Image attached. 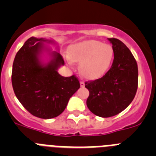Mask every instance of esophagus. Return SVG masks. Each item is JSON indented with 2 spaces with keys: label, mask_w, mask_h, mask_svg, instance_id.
I'll return each instance as SVG.
<instances>
[{
  "label": "esophagus",
  "mask_w": 156,
  "mask_h": 156,
  "mask_svg": "<svg viewBox=\"0 0 156 156\" xmlns=\"http://www.w3.org/2000/svg\"><path fill=\"white\" fill-rule=\"evenodd\" d=\"M80 84L81 87H83L85 86V83L83 82V81H80Z\"/></svg>",
  "instance_id": "esophagus-1"
}]
</instances>
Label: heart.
<instances>
[{
    "label": "heart",
    "mask_w": 156,
    "mask_h": 156,
    "mask_svg": "<svg viewBox=\"0 0 156 156\" xmlns=\"http://www.w3.org/2000/svg\"><path fill=\"white\" fill-rule=\"evenodd\" d=\"M114 58L112 47L98 41H84L70 46L67 60L80 63V72L88 80H97L108 72Z\"/></svg>",
    "instance_id": "1"
}]
</instances>
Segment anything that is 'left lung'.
<instances>
[{
  "label": "left lung",
  "instance_id": "8db88e82",
  "mask_svg": "<svg viewBox=\"0 0 156 156\" xmlns=\"http://www.w3.org/2000/svg\"><path fill=\"white\" fill-rule=\"evenodd\" d=\"M114 51L111 68L100 79L85 83L90 94L87 105L92 113L107 118L126 108L137 92L138 69L129 48L121 41L108 38Z\"/></svg>",
  "mask_w": 156,
  "mask_h": 156
}]
</instances>
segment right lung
<instances>
[{"mask_svg":"<svg viewBox=\"0 0 156 156\" xmlns=\"http://www.w3.org/2000/svg\"><path fill=\"white\" fill-rule=\"evenodd\" d=\"M44 43L55 44L34 37L25 42L14 59L12 83L16 96L29 112L41 119H51L62 113L80 85L74 75L64 77L58 73L64 60ZM44 56H48V62Z\"/></svg>","mask_w":156,"mask_h":156,"instance_id":"1","label":"right lung"}]
</instances>
